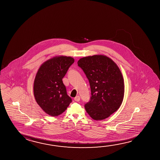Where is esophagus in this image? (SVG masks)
Listing matches in <instances>:
<instances>
[{
    "label": "esophagus",
    "instance_id": "esophagus-1",
    "mask_svg": "<svg viewBox=\"0 0 160 160\" xmlns=\"http://www.w3.org/2000/svg\"><path fill=\"white\" fill-rule=\"evenodd\" d=\"M74 100L76 101V102H79V101L80 100V96H79V95L76 96V97L74 98Z\"/></svg>",
    "mask_w": 160,
    "mask_h": 160
}]
</instances>
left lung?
Returning <instances> with one entry per match:
<instances>
[{
    "mask_svg": "<svg viewBox=\"0 0 160 160\" xmlns=\"http://www.w3.org/2000/svg\"><path fill=\"white\" fill-rule=\"evenodd\" d=\"M78 64L89 80L91 89L90 101L85 104L86 111L95 120L109 117L123 101L124 82L119 68L103 55L83 57Z\"/></svg>",
    "mask_w": 160,
    "mask_h": 160,
    "instance_id": "obj_1",
    "label": "left lung"
}]
</instances>
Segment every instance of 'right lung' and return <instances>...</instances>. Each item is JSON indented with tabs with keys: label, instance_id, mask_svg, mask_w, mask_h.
I'll list each match as a JSON object with an SVG mask.
<instances>
[{
	"label": "right lung",
	"instance_id": "1",
	"mask_svg": "<svg viewBox=\"0 0 160 160\" xmlns=\"http://www.w3.org/2000/svg\"><path fill=\"white\" fill-rule=\"evenodd\" d=\"M74 61L71 57H55L43 63L38 71L34 97L42 109L51 116L61 115L72 102L62 79Z\"/></svg>",
	"mask_w": 160,
	"mask_h": 160
}]
</instances>
